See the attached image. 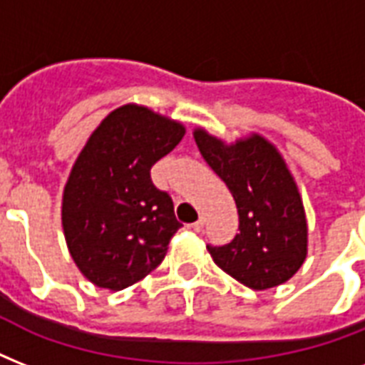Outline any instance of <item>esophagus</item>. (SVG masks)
Masks as SVG:
<instances>
[{"label": "esophagus", "mask_w": 365, "mask_h": 365, "mask_svg": "<svg viewBox=\"0 0 365 365\" xmlns=\"http://www.w3.org/2000/svg\"><path fill=\"white\" fill-rule=\"evenodd\" d=\"M202 227H205V217H199L197 222L191 223V229H193L195 233H200V231H202Z\"/></svg>", "instance_id": "obj_1"}]
</instances>
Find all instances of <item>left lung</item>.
<instances>
[{
	"label": "left lung",
	"instance_id": "obj_1",
	"mask_svg": "<svg viewBox=\"0 0 365 365\" xmlns=\"http://www.w3.org/2000/svg\"><path fill=\"white\" fill-rule=\"evenodd\" d=\"M193 138L239 212L240 233L222 248L208 246L214 263L257 292L288 282L307 259L309 225L299 187L282 153L259 132L225 142L195 126Z\"/></svg>",
	"mask_w": 365,
	"mask_h": 365
}]
</instances>
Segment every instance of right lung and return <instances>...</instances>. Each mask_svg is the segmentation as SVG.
Here are the masks:
<instances>
[{"label":"right lung","mask_w":365,"mask_h":365,"mask_svg":"<svg viewBox=\"0 0 365 365\" xmlns=\"http://www.w3.org/2000/svg\"><path fill=\"white\" fill-rule=\"evenodd\" d=\"M185 136L182 121L125 104L102 119L77 155L62 193V229L81 274L119 292L165 259L182 227L149 170Z\"/></svg>","instance_id":"1"}]
</instances>
